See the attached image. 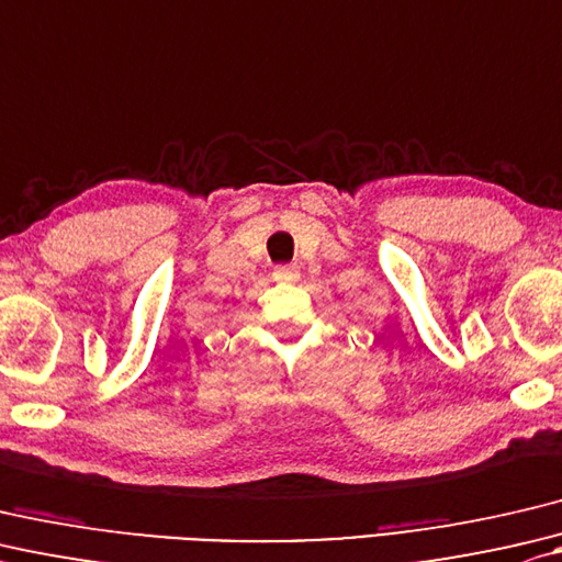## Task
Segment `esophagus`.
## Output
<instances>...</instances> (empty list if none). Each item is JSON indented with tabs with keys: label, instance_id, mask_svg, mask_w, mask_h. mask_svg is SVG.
<instances>
[{
	"label": "esophagus",
	"instance_id": "obj_1",
	"mask_svg": "<svg viewBox=\"0 0 562 562\" xmlns=\"http://www.w3.org/2000/svg\"><path fill=\"white\" fill-rule=\"evenodd\" d=\"M297 277H301V271L293 265H281L273 269V279L277 281H297Z\"/></svg>",
	"mask_w": 562,
	"mask_h": 562
}]
</instances>
